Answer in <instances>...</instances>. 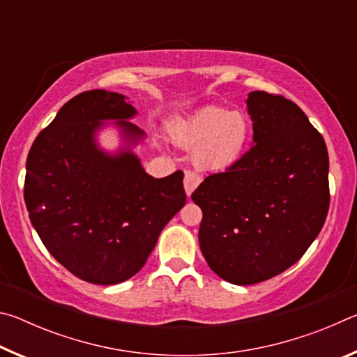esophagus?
<instances>
[{"label":"esophagus","mask_w":357,"mask_h":357,"mask_svg":"<svg viewBox=\"0 0 357 357\" xmlns=\"http://www.w3.org/2000/svg\"><path fill=\"white\" fill-rule=\"evenodd\" d=\"M200 183H202L200 174H197L195 172H185V174H184V189H185L187 197L192 195V192L197 189L198 184H200Z\"/></svg>","instance_id":"1"}]
</instances>
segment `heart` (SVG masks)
Wrapping results in <instances>:
<instances>
[{"mask_svg": "<svg viewBox=\"0 0 357 357\" xmlns=\"http://www.w3.org/2000/svg\"><path fill=\"white\" fill-rule=\"evenodd\" d=\"M173 140L192 149V162L198 170L219 173L243 159L252 137L249 114L223 107H204L172 129Z\"/></svg>", "mask_w": 357, "mask_h": 357, "instance_id": "obj_1", "label": "heart"}]
</instances>
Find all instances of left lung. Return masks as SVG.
I'll list each match as a JSON object with an SVG mask.
<instances>
[{"label":"left lung","instance_id":"8db88e82","mask_svg":"<svg viewBox=\"0 0 357 357\" xmlns=\"http://www.w3.org/2000/svg\"><path fill=\"white\" fill-rule=\"evenodd\" d=\"M245 102L252 148L192 193L203 211V257L234 285H253L293 266L321 231L329 209L328 148L305 113L264 91H252Z\"/></svg>","mask_w":357,"mask_h":357}]
</instances>
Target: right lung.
I'll return each mask as SVG.
<instances>
[{
  "instance_id": "right-lung-1",
  "label": "right lung",
  "mask_w": 357,
  "mask_h": 357,
  "mask_svg": "<svg viewBox=\"0 0 357 357\" xmlns=\"http://www.w3.org/2000/svg\"><path fill=\"white\" fill-rule=\"evenodd\" d=\"M126 96L93 89L72 98L29 149V220L58 263L94 285L140 271L159 234L185 204L183 172L153 178L132 153L144 132ZM114 120L125 146L107 153L97 132Z\"/></svg>"
}]
</instances>
